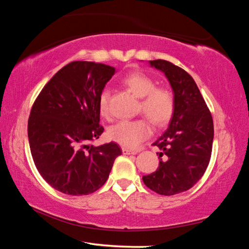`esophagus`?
Instances as JSON below:
<instances>
[{
  "mask_svg": "<svg viewBox=\"0 0 249 249\" xmlns=\"http://www.w3.org/2000/svg\"><path fill=\"white\" fill-rule=\"evenodd\" d=\"M122 151H123L124 155H135V154H137V151L132 150V149H128V148H125V147H123V148H122Z\"/></svg>",
  "mask_w": 249,
  "mask_h": 249,
  "instance_id": "esophagus-1",
  "label": "esophagus"
}]
</instances>
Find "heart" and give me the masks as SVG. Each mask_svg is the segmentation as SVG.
<instances>
[{
  "instance_id": "b5f03b06",
  "label": "heart",
  "mask_w": 249,
  "mask_h": 249,
  "mask_svg": "<svg viewBox=\"0 0 249 249\" xmlns=\"http://www.w3.org/2000/svg\"><path fill=\"white\" fill-rule=\"evenodd\" d=\"M123 84L135 96L142 99V109L151 124L161 127L170 121L175 111V98L169 89L156 88L155 80L140 71L124 77ZM108 96L107 89H104L99 96V111L102 116L108 113ZM149 134L150 127L144 120L120 121L107 129L109 140L126 148H135Z\"/></svg>"
}]
</instances>
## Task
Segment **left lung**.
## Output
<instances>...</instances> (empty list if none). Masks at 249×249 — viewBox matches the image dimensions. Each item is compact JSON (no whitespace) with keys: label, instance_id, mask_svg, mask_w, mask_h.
I'll return each instance as SVG.
<instances>
[{"label":"left lung","instance_id":"8db88e82","mask_svg":"<svg viewBox=\"0 0 249 249\" xmlns=\"http://www.w3.org/2000/svg\"><path fill=\"white\" fill-rule=\"evenodd\" d=\"M166 75L175 98L168 128L153 145L160 149L159 167L142 181L161 196H174L192 188L208 168L212 153V115L195 80L169 61L149 60Z\"/></svg>","mask_w":249,"mask_h":249}]
</instances>
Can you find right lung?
I'll return each mask as SVG.
<instances>
[{"instance_id": "1", "label": "right lung", "mask_w": 249, "mask_h": 249, "mask_svg": "<svg viewBox=\"0 0 249 249\" xmlns=\"http://www.w3.org/2000/svg\"><path fill=\"white\" fill-rule=\"evenodd\" d=\"M116 70L73 61L44 87L28 119V142L40 176L65 195H90L107 180L120 146L90 145L103 133L99 96Z\"/></svg>"}]
</instances>
